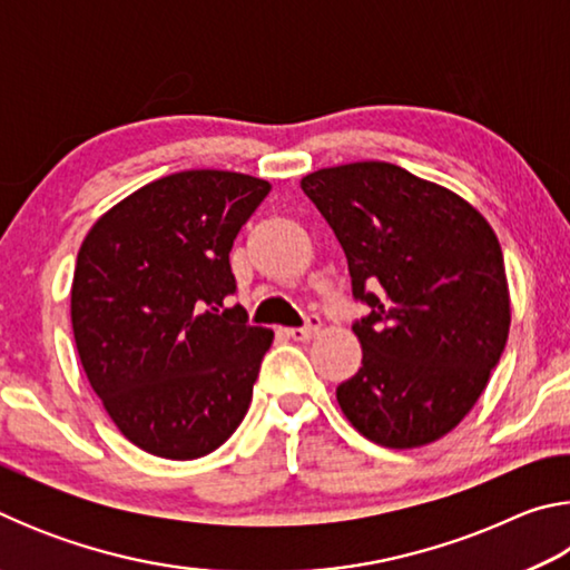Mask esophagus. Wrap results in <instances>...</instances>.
Returning a JSON list of instances; mask_svg holds the SVG:
<instances>
[{
	"mask_svg": "<svg viewBox=\"0 0 570 570\" xmlns=\"http://www.w3.org/2000/svg\"><path fill=\"white\" fill-rule=\"evenodd\" d=\"M322 320L316 314H306V324L304 326H292V330H286V336H292L294 342H306L312 340V336L320 332Z\"/></svg>",
	"mask_w": 570,
	"mask_h": 570,
	"instance_id": "1",
	"label": "esophagus"
}]
</instances>
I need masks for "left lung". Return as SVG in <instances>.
Returning a JSON list of instances; mask_svg holds the SVG:
<instances>
[{
  "label": "left lung",
  "instance_id": "left-lung-1",
  "mask_svg": "<svg viewBox=\"0 0 570 570\" xmlns=\"http://www.w3.org/2000/svg\"><path fill=\"white\" fill-rule=\"evenodd\" d=\"M302 190L332 226L352 296L362 366L336 402L382 448L430 445L480 400L510 330L503 250L458 193L392 163L322 168Z\"/></svg>",
  "mask_w": 570,
  "mask_h": 570
}]
</instances>
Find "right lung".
Returning <instances> with one entry per match:
<instances>
[{
  "instance_id": "right-lung-1",
  "label": "right lung",
  "mask_w": 570,
  "mask_h": 570,
  "mask_svg": "<svg viewBox=\"0 0 570 570\" xmlns=\"http://www.w3.org/2000/svg\"><path fill=\"white\" fill-rule=\"evenodd\" d=\"M266 180L183 170L112 206L85 236L72 276L82 370L132 445L196 460L244 420L274 332L248 326L230 246Z\"/></svg>"
}]
</instances>
